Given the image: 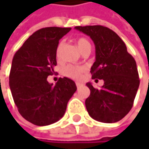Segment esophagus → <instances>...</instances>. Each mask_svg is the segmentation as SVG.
<instances>
[{"label":"esophagus","instance_id":"esophagus-1","mask_svg":"<svg viewBox=\"0 0 149 149\" xmlns=\"http://www.w3.org/2000/svg\"><path fill=\"white\" fill-rule=\"evenodd\" d=\"M76 85H77V89H79L81 86H83V84H81V83H79V82H77V83H76Z\"/></svg>","mask_w":149,"mask_h":149}]
</instances>
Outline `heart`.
Masks as SVG:
<instances>
[{
  "label": "heart",
  "mask_w": 149,
  "mask_h": 149,
  "mask_svg": "<svg viewBox=\"0 0 149 149\" xmlns=\"http://www.w3.org/2000/svg\"><path fill=\"white\" fill-rule=\"evenodd\" d=\"M77 45L78 47V49L80 50V52H82L84 50H85L88 47H91L90 42L84 39V38H79L76 41ZM64 42L60 41L58 45H57V49H56V58L58 59L61 58L62 56V52H63V48H64ZM85 72V69L84 67L81 66H76V65H67L65 69H64V74L65 75L68 77L73 78V79H81L83 77V75Z\"/></svg>",
  "instance_id": "heart-1"
}]
</instances>
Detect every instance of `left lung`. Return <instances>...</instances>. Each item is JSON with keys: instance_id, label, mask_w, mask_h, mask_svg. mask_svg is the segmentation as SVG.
<instances>
[{"instance_id": "8db88e82", "label": "left lung", "mask_w": 149, "mask_h": 149, "mask_svg": "<svg viewBox=\"0 0 149 149\" xmlns=\"http://www.w3.org/2000/svg\"><path fill=\"white\" fill-rule=\"evenodd\" d=\"M90 36L96 48V61L91 68L92 79H103L104 85L96 89L86 85L91 95L85 100L89 115L106 123H116L131 109L140 79L134 58L128 52L123 40L103 26H75ZM97 79H96L97 81Z\"/></svg>"}]
</instances>
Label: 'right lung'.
I'll list each match as a JSON object with an SVG mask.
<instances>
[{
    "instance_id": "1",
    "label": "right lung",
    "mask_w": 149,
    "mask_h": 149,
    "mask_svg": "<svg viewBox=\"0 0 149 149\" xmlns=\"http://www.w3.org/2000/svg\"><path fill=\"white\" fill-rule=\"evenodd\" d=\"M70 27L50 26L33 33L15 52L9 86L19 114L37 126L58 122L65 113L68 101L77 91L74 81L59 78L55 85L47 77L54 73L56 49Z\"/></svg>"
}]
</instances>
